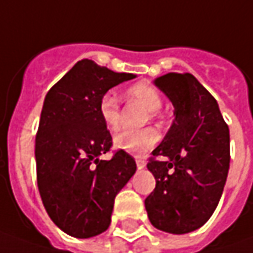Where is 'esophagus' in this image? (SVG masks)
Here are the masks:
<instances>
[{
  "mask_svg": "<svg viewBox=\"0 0 253 253\" xmlns=\"http://www.w3.org/2000/svg\"><path fill=\"white\" fill-rule=\"evenodd\" d=\"M135 162H136V166H138V169H143V168L146 166V162L143 161L141 156H136V158H135Z\"/></svg>",
  "mask_w": 253,
  "mask_h": 253,
  "instance_id": "esophagus-1",
  "label": "esophagus"
}]
</instances>
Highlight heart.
Returning <instances> with one entry per match:
<instances>
[{
    "label": "heart",
    "mask_w": 253,
    "mask_h": 253,
    "mask_svg": "<svg viewBox=\"0 0 253 253\" xmlns=\"http://www.w3.org/2000/svg\"><path fill=\"white\" fill-rule=\"evenodd\" d=\"M125 94L145 105L151 111V117L156 115V111L162 107V97L158 90L149 83H136L128 87ZM98 114L107 128L115 129L120 125V107L117 97L112 92L102 94L98 101ZM158 141V133L152 128L143 129H121L114 136V143L118 149L129 153H143L149 151Z\"/></svg>",
    "instance_id": "b5f03b06"
}]
</instances>
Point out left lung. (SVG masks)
I'll return each mask as SVG.
<instances>
[{"label":"left lung","mask_w":253,"mask_h":253,"mask_svg":"<svg viewBox=\"0 0 253 253\" xmlns=\"http://www.w3.org/2000/svg\"><path fill=\"white\" fill-rule=\"evenodd\" d=\"M156 85L174 107V122L152 152L156 179L145 209L155 228L187 234L215 211L229 169V129L218 104L190 73H169Z\"/></svg>","instance_id":"8db88e82"}]
</instances>
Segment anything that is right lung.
Here are the masks:
<instances>
[{"label": "right lung", "mask_w": 253, "mask_h": 253, "mask_svg": "<svg viewBox=\"0 0 253 253\" xmlns=\"http://www.w3.org/2000/svg\"><path fill=\"white\" fill-rule=\"evenodd\" d=\"M133 77L84 59L46 94L35 139L38 190L50 219L76 238L110 227L115 196L136 170L121 149L100 159L112 138L98 114L102 94Z\"/></svg>", "instance_id": "obj_1"}]
</instances>
